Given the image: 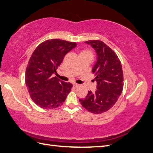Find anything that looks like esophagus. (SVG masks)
<instances>
[{
    "label": "esophagus",
    "instance_id": "34e87169",
    "mask_svg": "<svg viewBox=\"0 0 153 153\" xmlns=\"http://www.w3.org/2000/svg\"><path fill=\"white\" fill-rule=\"evenodd\" d=\"M73 85L74 87H79L80 85H79V84H77L76 83H73Z\"/></svg>",
    "mask_w": 153,
    "mask_h": 153
}]
</instances>
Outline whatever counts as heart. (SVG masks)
I'll return each mask as SVG.
<instances>
[{
	"mask_svg": "<svg viewBox=\"0 0 153 153\" xmlns=\"http://www.w3.org/2000/svg\"><path fill=\"white\" fill-rule=\"evenodd\" d=\"M82 53H90V54H92V53H91V52L90 51H83Z\"/></svg>",
	"mask_w": 153,
	"mask_h": 153,
	"instance_id": "heart-1",
	"label": "heart"
}]
</instances>
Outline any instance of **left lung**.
<instances>
[{
	"label": "left lung",
	"mask_w": 153,
	"mask_h": 153,
	"mask_svg": "<svg viewBox=\"0 0 153 153\" xmlns=\"http://www.w3.org/2000/svg\"><path fill=\"white\" fill-rule=\"evenodd\" d=\"M85 43L90 45L97 54V60L92 69L97 85L95 93L89 91L85 98L79 100L90 112L101 114L115 105L122 92V64L114 51L102 41L92 40Z\"/></svg>",
	"instance_id": "8db88e82"
}]
</instances>
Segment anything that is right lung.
I'll return each instance as SVG.
<instances>
[{
	"instance_id": "1",
	"label": "right lung",
	"mask_w": 153,
	"mask_h": 153,
	"mask_svg": "<svg viewBox=\"0 0 153 153\" xmlns=\"http://www.w3.org/2000/svg\"><path fill=\"white\" fill-rule=\"evenodd\" d=\"M74 42L58 39L41 43L30 58L25 71V84L33 101L44 109L62 105L72 84L53 77L64 57L76 47Z\"/></svg>"
}]
</instances>
